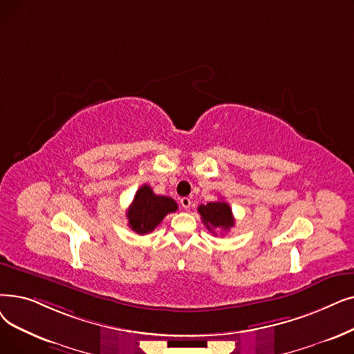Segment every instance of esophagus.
Instances as JSON below:
<instances>
[{"label":"esophagus","instance_id":"esophagus-1","mask_svg":"<svg viewBox=\"0 0 354 354\" xmlns=\"http://www.w3.org/2000/svg\"><path fill=\"white\" fill-rule=\"evenodd\" d=\"M191 199L189 198H182L180 199V205L183 207V208H185V209H188V208H191Z\"/></svg>","mask_w":354,"mask_h":354}]
</instances>
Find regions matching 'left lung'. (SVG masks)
<instances>
[{
    "label": "left lung",
    "mask_w": 354,
    "mask_h": 354,
    "mask_svg": "<svg viewBox=\"0 0 354 354\" xmlns=\"http://www.w3.org/2000/svg\"><path fill=\"white\" fill-rule=\"evenodd\" d=\"M198 212L201 214V220L207 225L209 232L214 233V230H223L228 232L234 225L233 211L225 201H214L207 205H199Z\"/></svg>",
    "instance_id": "left-lung-1"
}]
</instances>
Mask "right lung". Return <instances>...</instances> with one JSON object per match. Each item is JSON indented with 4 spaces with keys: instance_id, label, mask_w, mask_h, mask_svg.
Returning <instances> with one entry per match:
<instances>
[{
    "instance_id": "right-lung-1",
    "label": "right lung",
    "mask_w": 354,
    "mask_h": 354,
    "mask_svg": "<svg viewBox=\"0 0 354 354\" xmlns=\"http://www.w3.org/2000/svg\"><path fill=\"white\" fill-rule=\"evenodd\" d=\"M178 204L171 196L156 195L149 185L136 192L127 209L129 227L137 234H147L155 230L169 212H175Z\"/></svg>"
}]
</instances>
